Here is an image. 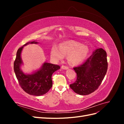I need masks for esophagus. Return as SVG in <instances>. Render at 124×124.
<instances>
[{
	"label": "esophagus",
	"mask_w": 124,
	"mask_h": 124,
	"mask_svg": "<svg viewBox=\"0 0 124 124\" xmlns=\"http://www.w3.org/2000/svg\"><path fill=\"white\" fill-rule=\"evenodd\" d=\"M62 68L63 69H65V70H67L69 69V67H68L67 66H65V65H62Z\"/></svg>",
	"instance_id": "obj_1"
}]
</instances>
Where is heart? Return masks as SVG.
Wrapping results in <instances>:
<instances>
[{"mask_svg":"<svg viewBox=\"0 0 124 124\" xmlns=\"http://www.w3.org/2000/svg\"><path fill=\"white\" fill-rule=\"evenodd\" d=\"M88 52L87 46L76 41L70 40L61 43L58 47L53 46L52 47L51 55L52 58L58 61L62 59L64 56H68L67 59L69 62L72 65H77L85 59Z\"/></svg>","mask_w":124,"mask_h":124,"instance_id":"heart-1","label":"heart"}]
</instances>
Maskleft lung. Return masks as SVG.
<instances>
[{
  "label": "left lung",
  "mask_w": 124,
  "mask_h": 124,
  "mask_svg": "<svg viewBox=\"0 0 124 124\" xmlns=\"http://www.w3.org/2000/svg\"><path fill=\"white\" fill-rule=\"evenodd\" d=\"M77 80L70 85L77 93L87 95L95 92L102 83L108 69L106 52L97 49L83 64L73 68Z\"/></svg>",
  "instance_id": "left-lung-1"
}]
</instances>
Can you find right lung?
<instances>
[{
  "instance_id": "obj_1",
  "label": "right lung",
  "mask_w": 124,
  "mask_h": 124,
  "mask_svg": "<svg viewBox=\"0 0 124 124\" xmlns=\"http://www.w3.org/2000/svg\"><path fill=\"white\" fill-rule=\"evenodd\" d=\"M29 43L36 44L37 42L35 41L28 42L18 48L14 62V70L21 88L29 95L39 96L46 93L51 89L52 74L61 67L57 65L45 62L41 69L35 73L30 75L24 74L20 69L22 63L21 53L23 46Z\"/></svg>"
}]
</instances>
